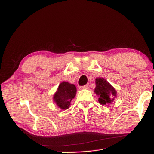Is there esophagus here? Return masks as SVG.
Returning <instances> with one entry per match:
<instances>
[{"mask_svg":"<svg viewBox=\"0 0 154 154\" xmlns=\"http://www.w3.org/2000/svg\"><path fill=\"white\" fill-rule=\"evenodd\" d=\"M79 89H89V86H88L87 85H84V86L79 87Z\"/></svg>","mask_w":154,"mask_h":154,"instance_id":"obj_1","label":"esophagus"}]
</instances>
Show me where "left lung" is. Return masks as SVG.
<instances>
[{"mask_svg":"<svg viewBox=\"0 0 154 154\" xmlns=\"http://www.w3.org/2000/svg\"><path fill=\"white\" fill-rule=\"evenodd\" d=\"M95 84L94 92L99 97V103L102 105L112 103L117 95L116 89L103 77L96 78Z\"/></svg>","mask_w":154,"mask_h":154,"instance_id":"obj_1","label":"left lung"}]
</instances>
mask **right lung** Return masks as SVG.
I'll list each match as a JSON object with an SVG mask.
<instances>
[{"instance_id":"add662e5","label":"right lung","mask_w":154,"mask_h":154,"mask_svg":"<svg viewBox=\"0 0 154 154\" xmlns=\"http://www.w3.org/2000/svg\"><path fill=\"white\" fill-rule=\"evenodd\" d=\"M77 93V88L75 85L67 81L61 82L54 94L53 100L55 104L61 110H66L71 105Z\"/></svg>"}]
</instances>
